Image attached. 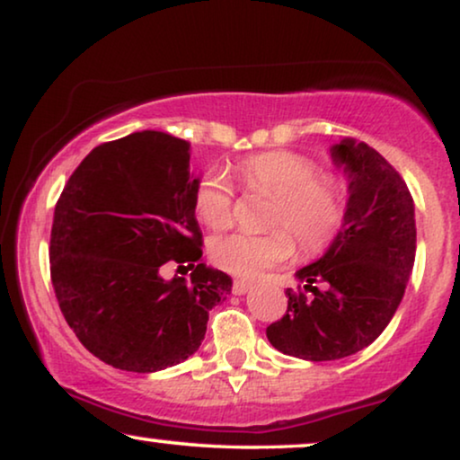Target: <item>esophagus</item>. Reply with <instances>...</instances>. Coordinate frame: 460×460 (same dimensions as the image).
<instances>
[{"instance_id": "esophagus-1", "label": "esophagus", "mask_w": 460, "mask_h": 460, "mask_svg": "<svg viewBox=\"0 0 460 460\" xmlns=\"http://www.w3.org/2000/svg\"><path fill=\"white\" fill-rule=\"evenodd\" d=\"M251 288V280H234L232 282V293L244 295Z\"/></svg>"}]
</instances>
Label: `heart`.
<instances>
[{
    "instance_id": "1",
    "label": "heart",
    "mask_w": 460,
    "mask_h": 460,
    "mask_svg": "<svg viewBox=\"0 0 460 460\" xmlns=\"http://www.w3.org/2000/svg\"><path fill=\"white\" fill-rule=\"evenodd\" d=\"M244 190L272 194L268 232H232L211 243V260L236 276H260L295 253V237L305 257L324 253L348 217V184L341 175L318 169L312 156L293 150L251 155L236 165ZM194 213L211 230L234 219V194L224 175L205 173L194 188Z\"/></svg>"
}]
</instances>
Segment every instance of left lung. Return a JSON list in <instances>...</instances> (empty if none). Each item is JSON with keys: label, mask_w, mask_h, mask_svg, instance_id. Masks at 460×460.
<instances>
[{"label": "left lung", "mask_w": 460, "mask_h": 460, "mask_svg": "<svg viewBox=\"0 0 460 460\" xmlns=\"http://www.w3.org/2000/svg\"><path fill=\"white\" fill-rule=\"evenodd\" d=\"M332 156L351 180L348 217L324 257L299 270L304 291L287 288L285 316L266 329L276 349L312 362L351 356L381 335L417 251L414 203L392 163L354 140L332 146Z\"/></svg>", "instance_id": "left-lung-1"}]
</instances>
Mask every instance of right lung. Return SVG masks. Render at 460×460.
Here are the masks:
<instances>
[{"label": "right lung", "mask_w": 460, "mask_h": 460, "mask_svg": "<svg viewBox=\"0 0 460 460\" xmlns=\"http://www.w3.org/2000/svg\"><path fill=\"white\" fill-rule=\"evenodd\" d=\"M190 144L163 131L104 142L71 173L54 209L49 276L60 312L111 367L155 373L199 349L232 279L200 263ZM165 262L191 280L165 281Z\"/></svg>", "instance_id": "obj_1"}]
</instances>
